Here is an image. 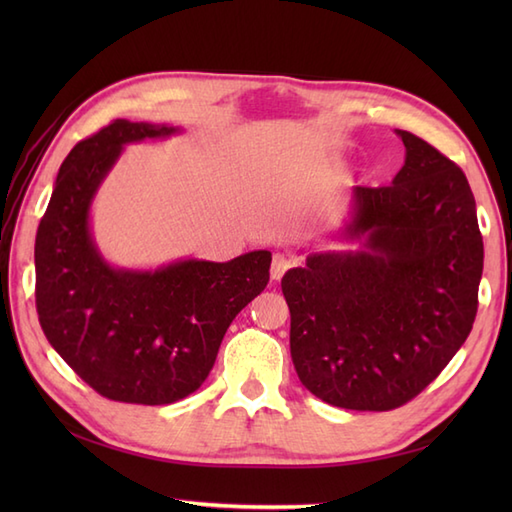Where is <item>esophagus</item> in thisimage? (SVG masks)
Segmentation results:
<instances>
[{
  "mask_svg": "<svg viewBox=\"0 0 512 512\" xmlns=\"http://www.w3.org/2000/svg\"><path fill=\"white\" fill-rule=\"evenodd\" d=\"M292 266V259L290 257H286V255H281V253H277L275 257H273V264H270V277H273L275 281H279L281 277H284V273L286 270Z\"/></svg>",
  "mask_w": 512,
  "mask_h": 512,
  "instance_id": "1",
  "label": "esophagus"
}]
</instances>
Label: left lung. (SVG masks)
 I'll return each instance as SVG.
<instances>
[{
    "instance_id": "8db88e82",
    "label": "left lung",
    "mask_w": 512,
    "mask_h": 512,
    "mask_svg": "<svg viewBox=\"0 0 512 512\" xmlns=\"http://www.w3.org/2000/svg\"><path fill=\"white\" fill-rule=\"evenodd\" d=\"M405 165L389 187L352 191L339 239L281 279L290 354L328 405L389 411L436 378L469 336L484 244L462 169L396 129Z\"/></svg>"
}]
</instances>
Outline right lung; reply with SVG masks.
<instances>
[{"label": "right lung", "mask_w": 512, "mask_h": 512, "mask_svg": "<svg viewBox=\"0 0 512 512\" xmlns=\"http://www.w3.org/2000/svg\"><path fill=\"white\" fill-rule=\"evenodd\" d=\"M180 127L114 121L81 140L54 180L35 239L37 312L57 354L101 396L169 405L213 369L228 325L268 284L270 250L231 262L176 259L156 270L107 262L90 211L125 145Z\"/></svg>", "instance_id": "add662e5"}]
</instances>
